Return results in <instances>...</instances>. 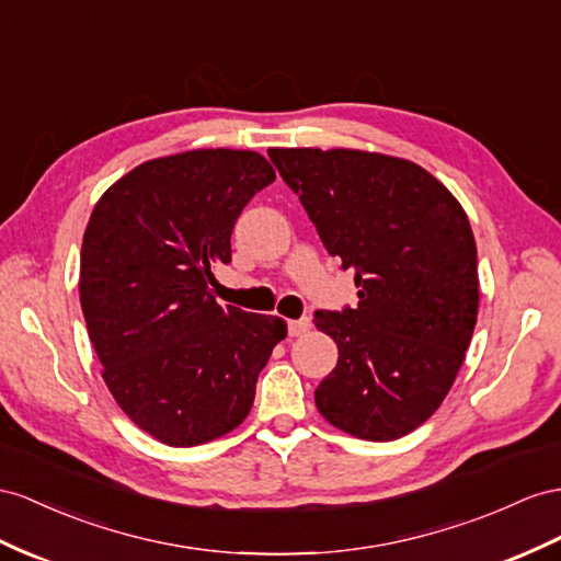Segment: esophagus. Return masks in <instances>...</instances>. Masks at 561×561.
Returning a JSON list of instances; mask_svg holds the SVG:
<instances>
[{"label": "esophagus", "instance_id": "34e87169", "mask_svg": "<svg viewBox=\"0 0 561 561\" xmlns=\"http://www.w3.org/2000/svg\"><path fill=\"white\" fill-rule=\"evenodd\" d=\"M306 332H310V320H289V336H304Z\"/></svg>", "mask_w": 561, "mask_h": 561}]
</instances>
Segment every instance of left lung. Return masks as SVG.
Returning a JSON list of instances; mask_svg holds the SVG:
<instances>
[{"label": "left lung", "instance_id": "left-lung-1", "mask_svg": "<svg viewBox=\"0 0 561 561\" xmlns=\"http://www.w3.org/2000/svg\"><path fill=\"white\" fill-rule=\"evenodd\" d=\"M327 251L355 272L357 308L314 312L339 363L314 391L322 417L396 440L448 396L477 327V241L465 208L408 158L360 149H270Z\"/></svg>", "mask_w": 561, "mask_h": 561}]
</instances>
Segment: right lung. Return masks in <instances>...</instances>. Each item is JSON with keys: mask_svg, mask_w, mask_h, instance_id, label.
<instances>
[{"mask_svg": "<svg viewBox=\"0 0 561 561\" xmlns=\"http://www.w3.org/2000/svg\"><path fill=\"white\" fill-rule=\"evenodd\" d=\"M275 180L249 149L151 158L96 201L82 237L80 306L118 408L172 448L237 428L286 336L275 314L218 306L213 270L232 261V227Z\"/></svg>", "mask_w": 561, "mask_h": 561, "instance_id": "right-lung-1", "label": "right lung"}]
</instances>
